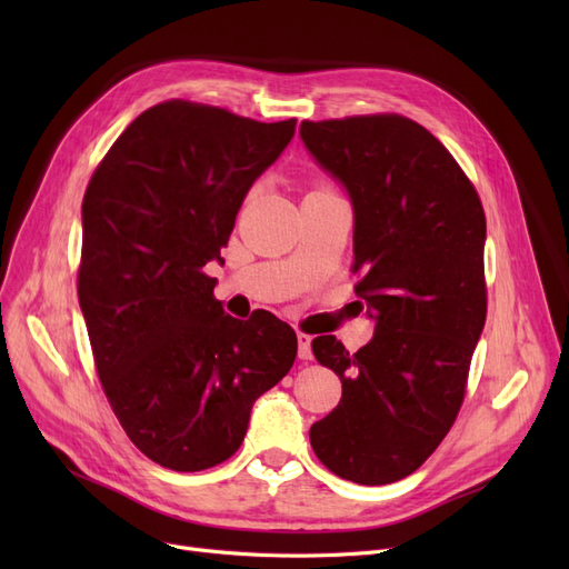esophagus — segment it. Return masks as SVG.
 Wrapping results in <instances>:
<instances>
[{
	"label": "esophagus",
	"instance_id": "obj_1",
	"mask_svg": "<svg viewBox=\"0 0 569 569\" xmlns=\"http://www.w3.org/2000/svg\"><path fill=\"white\" fill-rule=\"evenodd\" d=\"M297 339H299V358H301V360H311V358H313V349H311L313 337L299 332Z\"/></svg>",
	"mask_w": 569,
	"mask_h": 569
}]
</instances>
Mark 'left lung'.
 Instances as JSON below:
<instances>
[{
  "label": "left lung",
  "instance_id": "1",
  "mask_svg": "<svg viewBox=\"0 0 569 569\" xmlns=\"http://www.w3.org/2000/svg\"><path fill=\"white\" fill-rule=\"evenodd\" d=\"M301 142L347 189L356 295L375 335L349 353L316 337L341 401L313 422L320 462L356 485L416 472L449 432L487 320V218L472 182L432 132L403 116L303 120Z\"/></svg>",
  "mask_w": 569,
  "mask_h": 569
}]
</instances>
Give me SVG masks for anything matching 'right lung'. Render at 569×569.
<instances>
[{"label":"right lung","mask_w":569,"mask_h":569,"mask_svg":"<svg viewBox=\"0 0 569 569\" xmlns=\"http://www.w3.org/2000/svg\"><path fill=\"white\" fill-rule=\"evenodd\" d=\"M295 130V118L163 101L123 130L84 192L78 299L99 380L163 468L228 460L258 396L295 366V330L268 311L228 316L201 270L222 261L239 206Z\"/></svg>","instance_id":"add662e5"}]
</instances>
